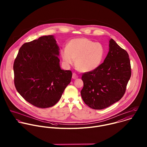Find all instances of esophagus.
I'll use <instances>...</instances> for the list:
<instances>
[{
	"label": "esophagus",
	"mask_w": 147,
	"mask_h": 147,
	"mask_svg": "<svg viewBox=\"0 0 147 147\" xmlns=\"http://www.w3.org/2000/svg\"><path fill=\"white\" fill-rule=\"evenodd\" d=\"M77 78H78V75L76 74H75V73H73L72 74V79H76Z\"/></svg>",
	"instance_id": "34e87169"
}]
</instances>
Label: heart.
I'll list each match as a JSON object with an SVG mask.
<instances>
[{"mask_svg": "<svg viewBox=\"0 0 147 147\" xmlns=\"http://www.w3.org/2000/svg\"><path fill=\"white\" fill-rule=\"evenodd\" d=\"M61 57L66 65L72 64L80 72H87L97 68L104 56L102 45L86 38L71 40L61 53Z\"/></svg>", "mask_w": 147, "mask_h": 147, "instance_id": "1", "label": "heart"}]
</instances>
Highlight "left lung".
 I'll return each instance as SVG.
<instances>
[{
    "mask_svg": "<svg viewBox=\"0 0 147 147\" xmlns=\"http://www.w3.org/2000/svg\"><path fill=\"white\" fill-rule=\"evenodd\" d=\"M131 75L127 52L111 39L104 62L96 69L82 75L84 86L80 93L85 104L101 110L119 101L125 93Z\"/></svg>",
    "mask_w": 147,
    "mask_h": 147,
    "instance_id": "obj_1",
    "label": "left lung"
}]
</instances>
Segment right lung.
<instances>
[{"instance_id":"1","label":"right lung","mask_w":147,"mask_h":147,"mask_svg":"<svg viewBox=\"0 0 147 147\" xmlns=\"http://www.w3.org/2000/svg\"><path fill=\"white\" fill-rule=\"evenodd\" d=\"M59 50L53 36H42L24 43L14 61L16 89L36 107L55 105L71 82L72 72L60 67Z\"/></svg>"}]
</instances>
